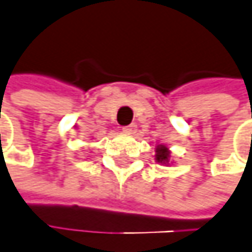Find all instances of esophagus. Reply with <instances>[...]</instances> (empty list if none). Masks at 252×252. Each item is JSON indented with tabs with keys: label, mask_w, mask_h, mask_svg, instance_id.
I'll return each instance as SVG.
<instances>
[{
	"label": "esophagus",
	"mask_w": 252,
	"mask_h": 252,
	"mask_svg": "<svg viewBox=\"0 0 252 252\" xmlns=\"http://www.w3.org/2000/svg\"><path fill=\"white\" fill-rule=\"evenodd\" d=\"M122 131L124 133H128V134H133L136 131V125L131 124V125H127V127H122Z\"/></svg>",
	"instance_id": "obj_1"
}]
</instances>
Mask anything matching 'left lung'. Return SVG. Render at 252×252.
I'll list each match as a JSON object with an SVG mask.
<instances>
[{
  "instance_id": "obj_1",
  "label": "left lung",
  "mask_w": 252,
  "mask_h": 252,
  "mask_svg": "<svg viewBox=\"0 0 252 252\" xmlns=\"http://www.w3.org/2000/svg\"><path fill=\"white\" fill-rule=\"evenodd\" d=\"M157 154H155V159L158 161V163H167L169 161V155H170V152H169V149L164 146V145H159L158 148H157V151H155Z\"/></svg>"
}]
</instances>
